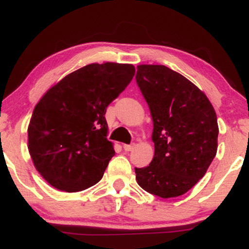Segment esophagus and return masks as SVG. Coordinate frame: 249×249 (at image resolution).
<instances>
[{"label": "esophagus", "instance_id": "obj_1", "mask_svg": "<svg viewBox=\"0 0 249 249\" xmlns=\"http://www.w3.org/2000/svg\"><path fill=\"white\" fill-rule=\"evenodd\" d=\"M133 147H134V144H131V145L125 144V145H123V148H124V151H126V152H128V151H132Z\"/></svg>", "mask_w": 249, "mask_h": 249}]
</instances>
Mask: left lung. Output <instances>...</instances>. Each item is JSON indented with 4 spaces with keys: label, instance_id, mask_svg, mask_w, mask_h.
Returning <instances> with one entry per match:
<instances>
[{
    "label": "left lung",
    "instance_id": "1",
    "mask_svg": "<svg viewBox=\"0 0 249 249\" xmlns=\"http://www.w3.org/2000/svg\"><path fill=\"white\" fill-rule=\"evenodd\" d=\"M136 81L150 107L154 142L151 164L134 168L137 182L160 198L182 196L205 176L216 154L215 111L196 85L165 65H138Z\"/></svg>",
    "mask_w": 249,
    "mask_h": 249
}]
</instances>
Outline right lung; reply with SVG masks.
Instances as JSON below:
<instances>
[{"instance_id": "add662e5", "label": "right lung", "mask_w": 249, "mask_h": 249, "mask_svg": "<svg viewBox=\"0 0 249 249\" xmlns=\"http://www.w3.org/2000/svg\"><path fill=\"white\" fill-rule=\"evenodd\" d=\"M134 76L132 64L91 63L51 87L28 126L34 166L53 187L78 192L103 178L113 144L107 141V105Z\"/></svg>"}]
</instances>
